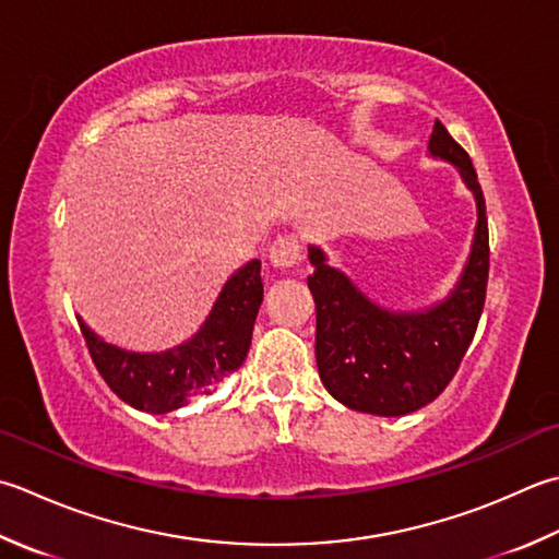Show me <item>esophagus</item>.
<instances>
[{
    "label": "esophagus",
    "instance_id": "esophagus-1",
    "mask_svg": "<svg viewBox=\"0 0 559 559\" xmlns=\"http://www.w3.org/2000/svg\"><path fill=\"white\" fill-rule=\"evenodd\" d=\"M300 251L302 247L298 242V237H278L269 249V264L278 271H286L298 264Z\"/></svg>",
    "mask_w": 559,
    "mask_h": 559
}]
</instances>
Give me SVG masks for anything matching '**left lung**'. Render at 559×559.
I'll return each mask as SVG.
<instances>
[{"instance_id": "left-lung-1", "label": "left lung", "mask_w": 559, "mask_h": 559, "mask_svg": "<svg viewBox=\"0 0 559 559\" xmlns=\"http://www.w3.org/2000/svg\"><path fill=\"white\" fill-rule=\"evenodd\" d=\"M429 155L461 171L475 195L477 225L461 278L431 308L397 312L373 302L344 271L330 266L324 249L308 247V278L317 308L314 356L322 385L348 409L404 417L433 402L453 380L485 308L489 235L485 195L467 152L436 120Z\"/></svg>"}]
</instances>
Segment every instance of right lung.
<instances>
[{"instance_id":"obj_1","label":"right lung","mask_w":559,"mask_h":559,"mask_svg":"<svg viewBox=\"0 0 559 559\" xmlns=\"http://www.w3.org/2000/svg\"><path fill=\"white\" fill-rule=\"evenodd\" d=\"M261 300V261L251 259L227 278L201 330L167 352H128L104 342L82 317L76 322L108 388L140 412L167 414L195 395H211L245 364Z\"/></svg>"}]
</instances>
